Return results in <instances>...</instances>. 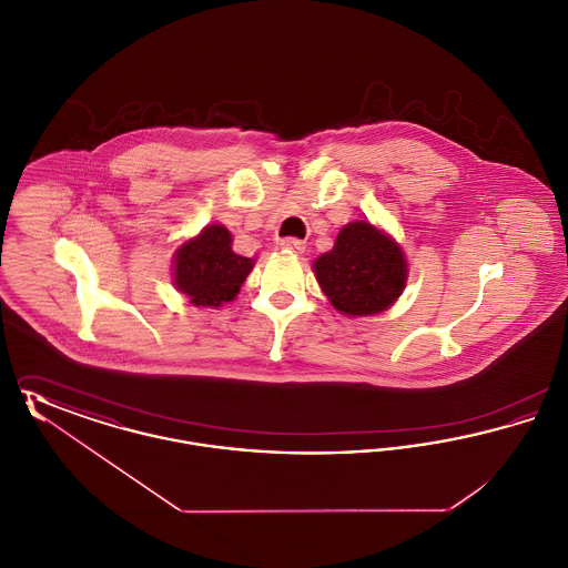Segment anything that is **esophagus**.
<instances>
[{"mask_svg":"<svg viewBox=\"0 0 568 568\" xmlns=\"http://www.w3.org/2000/svg\"><path fill=\"white\" fill-rule=\"evenodd\" d=\"M281 248H285V251H290V253H304L306 244L302 243V241H297V239H283V241H281Z\"/></svg>","mask_w":568,"mask_h":568,"instance_id":"esophagus-1","label":"esophagus"}]
</instances>
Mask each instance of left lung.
I'll use <instances>...</instances> for the list:
<instances>
[{
	"label": "left lung",
	"mask_w": 568,
	"mask_h": 568,
	"mask_svg": "<svg viewBox=\"0 0 568 568\" xmlns=\"http://www.w3.org/2000/svg\"><path fill=\"white\" fill-rule=\"evenodd\" d=\"M313 271L332 306L349 317L387 311L408 276L400 244L368 221L347 223L334 248L315 260Z\"/></svg>",
	"instance_id": "left-lung-1"
}]
</instances>
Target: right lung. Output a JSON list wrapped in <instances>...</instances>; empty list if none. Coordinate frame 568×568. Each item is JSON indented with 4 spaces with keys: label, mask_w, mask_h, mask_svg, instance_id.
I'll return each instance as SVG.
<instances>
[{
    "label": "right lung",
    "mask_w": 568,
    "mask_h": 568,
    "mask_svg": "<svg viewBox=\"0 0 568 568\" xmlns=\"http://www.w3.org/2000/svg\"><path fill=\"white\" fill-rule=\"evenodd\" d=\"M253 260L232 251V234L221 223L206 225L174 255V285L195 306H221L239 296Z\"/></svg>",
    "instance_id": "obj_1"
}]
</instances>
